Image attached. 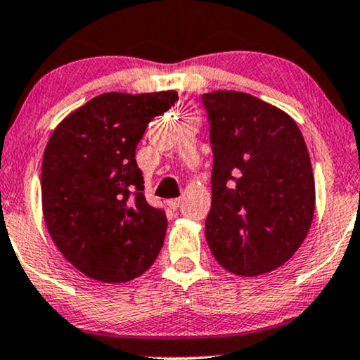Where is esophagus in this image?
<instances>
[{
    "label": "esophagus",
    "mask_w": 360,
    "mask_h": 360,
    "mask_svg": "<svg viewBox=\"0 0 360 360\" xmlns=\"http://www.w3.org/2000/svg\"><path fill=\"white\" fill-rule=\"evenodd\" d=\"M181 202H183V199H181V198H174V199H167V200H166V205H167V207H169V209L176 210V209L181 205Z\"/></svg>",
    "instance_id": "obj_1"
}]
</instances>
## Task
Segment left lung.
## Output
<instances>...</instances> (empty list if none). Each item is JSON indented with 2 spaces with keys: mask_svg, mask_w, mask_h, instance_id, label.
Returning a JSON list of instances; mask_svg holds the SVG:
<instances>
[{
  "mask_svg": "<svg viewBox=\"0 0 360 360\" xmlns=\"http://www.w3.org/2000/svg\"><path fill=\"white\" fill-rule=\"evenodd\" d=\"M212 146V207L205 238L220 265L240 276L281 266L308 236L314 177L295 120L243 92L202 95Z\"/></svg>",
  "mask_w": 360,
  "mask_h": 360,
  "instance_id": "left-lung-1",
  "label": "left lung"
}]
</instances>
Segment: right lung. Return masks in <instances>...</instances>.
I'll return each instance as SVG.
<instances>
[{
  "instance_id": "right-lung-1",
  "label": "right lung",
  "mask_w": 360,
  "mask_h": 360,
  "mask_svg": "<svg viewBox=\"0 0 360 360\" xmlns=\"http://www.w3.org/2000/svg\"><path fill=\"white\" fill-rule=\"evenodd\" d=\"M176 100L174 90L102 94L49 138L41 171L44 220L62 255L89 278L130 281L161 250L167 219L146 202L135 155L148 123Z\"/></svg>"
}]
</instances>
